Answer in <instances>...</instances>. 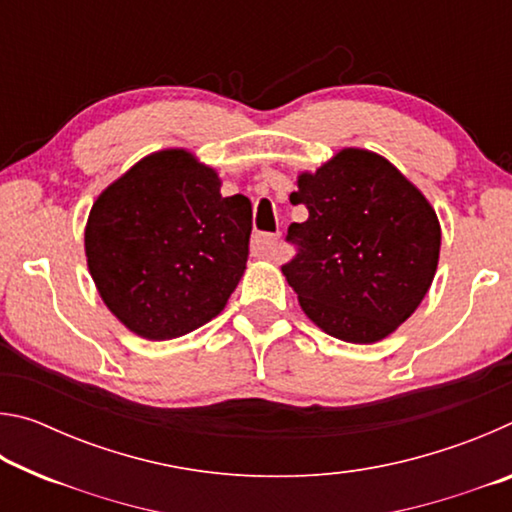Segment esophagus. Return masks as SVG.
<instances>
[{
	"label": "esophagus",
	"mask_w": 512,
	"mask_h": 512,
	"mask_svg": "<svg viewBox=\"0 0 512 512\" xmlns=\"http://www.w3.org/2000/svg\"><path fill=\"white\" fill-rule=\"evenodd\" d=\"M277 239H280V235H255L250 250H253L255 257L273 259L277 253Z\"/></svg>",
	"instance_id": "1"
}]
</instances>
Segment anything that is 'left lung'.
<instances>
[{
    "label": "left lung",
    "instance_id": "left-lung-1",
    "mask_svg": "<svg viewBox=\"0 0 512 512\" xmlns=\"http://www.w3.org/2000/svg\"><path fill=\"white\" fill-rule=\"evenodd\" d=\"M291 203L309 216L289 225L298 255L282 273L307 318L345 343L391 336L436 275L440 221L431 203L386 158L352 146L298 173Z\"/></svg>",
    "mask_w": 512,
    "mask_h": 512
}]
</instances>
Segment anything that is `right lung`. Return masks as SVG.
<instances>
[{"label":"right lung","mask_w":512,"mask_h":512,"mask_svg":"<svg viewBox=\"0 0 512 512\" xmlns=\"http://www.w3.org/2000/svg\"><path fill=\"white\" fill-rule=\"evenodd\" d=\"M253 207L187 149L146 155L110 183L85 223L101 300L149 341L194 332L223 311L248 262Z\"/></svg>","instance_id":"add662e5"}]
</instances>
